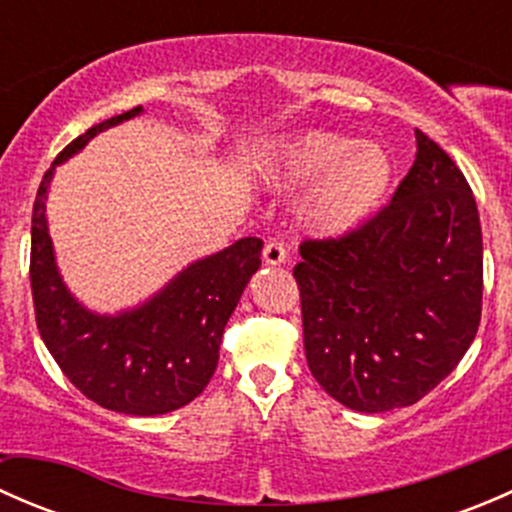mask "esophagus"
Returning <instances> with one entry per match:
<instances>
[{
	"instance_id": "obj_1",
	"label": "esophagus",
	"mask_w": 512,
	"mask_h": 512,
	"mask_svg": "<svg viewBox=\"0 0 512 512\" xmlns=\"http://www.w3.org/2000/svg\"><path fill=\"white\" fill-rule=\"evenodd\" d=\"M267 265H285L287 262V245L282 240H270L262 250Z\"/></svg>"
}]
</instances>
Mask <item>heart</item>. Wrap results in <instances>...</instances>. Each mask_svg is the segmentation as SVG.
Listing matches in <instances>:
<instances>
[{
  "label": "heart",
  "mask_w": 512,
  "mask_h": 512,
  "mask_svg": "<svg viewBox=\"0 0 512 512\" xmlns=\"http://www.w3.org/2000/svg\"><path fill=\"white\" fill-rule=\"evenodd\" d=\"M391 178L394 168L381 148L334 131H307L282 143L270 170L275 188H307L299 218L327 237L364 225L389 195Z\"/></svg>",
  "instance_id": "heart-1"
}]
</instances>
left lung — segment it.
<instances>
[{"instance_id": "obj_1", "label": "left lung", "mask_w": 512, "mask_h": 512, "mask_svg": "<svg viewBox=\"0 0 512 512\" xmlns=\"http://www.w3.org/2000/svg\"><path fill=\"white\" fill-rule=\"evenodd\" d=\"M379 215L304 240L294 265L309 371L339 404L401 409L436 389L476 339L483 235L466 175L426 133Z\"/></svg>"}]
</instances>
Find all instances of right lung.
Returning <instances> with one entry per match:
<instances>
[{
    "mask_svg": "<svg viewBox=\"0 0 512 512\" xmlns=\"http://www.w3.org/2000/svg\"><path fill=\"white\" fill-rule=\"evenodd\" d=\"M113 116L71 141L44 173L32 215V280L36 327L66 379L94 404L131 416H158L190 404L213 379L225 324L260 267L262 240L235 245L193 262L141 307L118 314L89 312L56 270L46 225L54 168L96 133L138 116Z\"/></svg>",
    "mask_w": 512,
    "mask_h": 512,
    "instance_id": "add662e5",
    "label": "right lung"
}]
</instances>
